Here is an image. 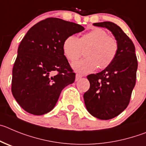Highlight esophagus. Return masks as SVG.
Masks as SVG:
<instances>
[{"mask_svg":"<svg viewBox=\"0 0 146 146\" xmlns=\"http://www.w3.org/2000/svg\"><path fill=\"white\" fill-rule=\"evenodd\" d=\"M81 77H82V76H81V75L78 74V73H76V81H78V80L79 79V78H81Z\"/></svg>","mask_w":146,"mask_h":146,"instance_id":"34e87169","label":"esophagus"}]
</instances>
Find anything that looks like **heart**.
I'll use <instances>...</instances> for the list:
<instances>
[{
	"label": "heart",
	"instance_id": "obj_1",
	"mask_svg": "<svg viewBox=\"0 0 146 146\" xmlns=\"http://www.w3.org/2000/svg\"><path fill=\"white\" fill-rule=\"evenodd\" d=\"M86 58L76 60L72 68L81 74H87L98 68L106 69L113 62L119 52V42L102 28H94L83 34L79 39L69 35L62 43V51L70 61L78 59L86 50Z\"/></svg>",
	"mask_w": 146,
	"mask_h": 146
}]
</instances>
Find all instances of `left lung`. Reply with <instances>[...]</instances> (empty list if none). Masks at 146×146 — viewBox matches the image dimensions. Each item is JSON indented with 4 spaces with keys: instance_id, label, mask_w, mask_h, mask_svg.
Masks as SVG:
<instances>
[{
    "instance_id": "left-lung-1",
    "label": "left lung",
    "mask_w": 146,
    "mask_h": 146,
    "mask_svg": "<svg viewBox=\"0 0 146 146\" xmlns=\"http://www.w3.org/2000/svg\"><path fill=\"white\" fill-rule=\"evenodd\" d=\"M93 25L108 29L119 42L113 62L102 71L87 76L90 87L84 94L89 113L108 120L119 115L129 103L136 83L137 60L133 42L117 25L111 22Z\"/></svg>"
}]
</instances>
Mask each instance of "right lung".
Instances as JSON below:
<instances>
[{
  "label": "right lung",
  "mask_w": 146,
  "mask_h": 146,
  "mask_svg": "<svg viewBox=\"0 0 146 146\" xmlns=\"http://www.w3.org/2000/svg\"><path fill=\"white\" fill-rule=\"evenodd\" d=\"M84 27L50 17L38 22L21 41L12 70L11 92L27 113L44 115L54 108L62 90L76 78L62 51L69 35Z\"/></svg>",
  "instance_id": "right-lung-1"
}]
</instances>
